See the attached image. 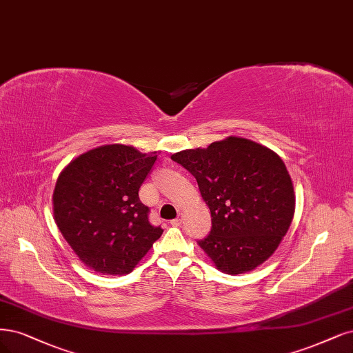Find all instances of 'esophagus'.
I'll list each match as a JSON object with an SVG mask.
<instances>
[{
	"label": "esophagus",
	"mask_w": 353,
	"mask_h": 353,
	"mask_svg": "<svg viewBox=\"0 0 353 353\" xmlns=\"http://www.w3.org/2000/svg\"><path fill=\"white\" fill-rule=\"evenodd\" d=\"M181 223H182V214L179 213V216H178L176 219H172L171 225H172V226H181Z\"/></svg>",
	"instance_id": "34e87169"
}]
</instances>
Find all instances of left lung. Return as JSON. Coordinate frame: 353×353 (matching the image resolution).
Returning a JSON list of instances; mask_svg holds the SVG:
<instances>
[{
    "instance_id": "left-lung-1",
    "label": "left lung",
    "mask_w": 353,
    "mask_h": 353,
    "mask_svg": "<svg viewBox=\"0 0 353 353\" xmlns=\"http://www.w3.org/2000/svg\"><path fill=\"white\" fill-rule=\"evenodd\" d=\"M171 157L197 179L209 205L212 230L197 242L217 269L241 274L269 259L295 213L294 184L279 154L230 136Z\"/></svg>"
}]
</instances>
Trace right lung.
<instances>
[{
  "instance_id": "add662e5",
  "label": "right lung",
  "mask_w": 353,
  "mask_h": 353,
  "mask_svg": "<svg viewBox=\"0 0 353 353\" xmlns=\"http://www.w3.org/2000/svg\"><path fill=\"white\" fill-rule=\"evenodd\" d=\"M157 159L132 145L106 144L80 154L59 174L54 219L64 239L90 269L127 274L163 229L149 222L139 190Z\"/></svg>"
}]
</instances>
